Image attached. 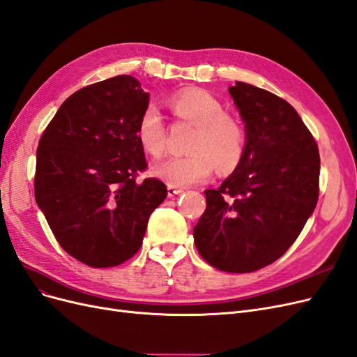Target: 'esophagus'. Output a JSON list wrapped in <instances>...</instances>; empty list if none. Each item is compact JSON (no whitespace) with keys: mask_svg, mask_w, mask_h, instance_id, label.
<instances>
[{"mask_svg":"<svg viewBox=\"0 0 357 357\" xmlns=\"http://www.w3.org/2000/svg\"><path fill=\"white\" fill-rule=\"evenodd\" d=\"M167 190H168V196H169V198H173V196L180 195V193H183V192H184L183 189H180V188H174V186H168V188H167Z\"/></svg>","mask_w":357,"mask_h":357,"instance_id":"1","label":"esophagus"}]
</instances>
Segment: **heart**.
I'll return each mask as SVG.
<instances>
[{
	"instance_id": "heart-1",
	"label": "heart",
	"mask_w": 357,
	"mask_h": 357,
	"mask_svg": "<svg viewBox=\"0 0 357 357\" xmlns=\"http://www.w3.org/2000/svg\"><path fill=\"white\" fill-rule=\"evenodd\" d=\"M167 106L177 122L195 126L189 155L171 156L153 165V174L168 186L188 188L211 177L215 167L221 173L235 169L247 151V130L242 122L226 112L215 96L199 89L173 94ZM136 136L142 149L153 158L165 151V121L153 105L139 116Z\"/></svg>"
}]
</instances>
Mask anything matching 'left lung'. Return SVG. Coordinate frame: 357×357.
I'll list each match as a JSON object with an SVG mask.
<instances>
[{"mask_svg":"<svg viewBox=\"0 0 357 357\" xmlns=\"http://www.w3.org/2000/svg\"><path fill=\"white\" fill-rule=\"evenodd\" d=\"M247 127V151L193 227L213 267L251 273L276 261L301 233L319 198L317 143L287 100L254 85L229 89Z\"/></svg>","mask_w":357,"mask_h":357,"instance_id":"obj_1","label":"left lung"}]
</instances>
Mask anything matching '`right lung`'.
Listing matches in <instances>:
<instances>
[{"mask_svg": "<svg viewBox=\"0 0 357 357\" xmlns=\"http://www.w3.org/2000/svg\"><path fill=\"white\" fill-rule=\"evenodd\" d=\"M149 93L131 75L69 96L36 149L35 201L59 245L75 260L103 268L136 255L151 214L167 198L147 169L136 136Z\"/></svg>", "mask_w": 357, "mask_h": 357, "instance_id": "right-lung-1", "label": "right lung"}]
</instances>
